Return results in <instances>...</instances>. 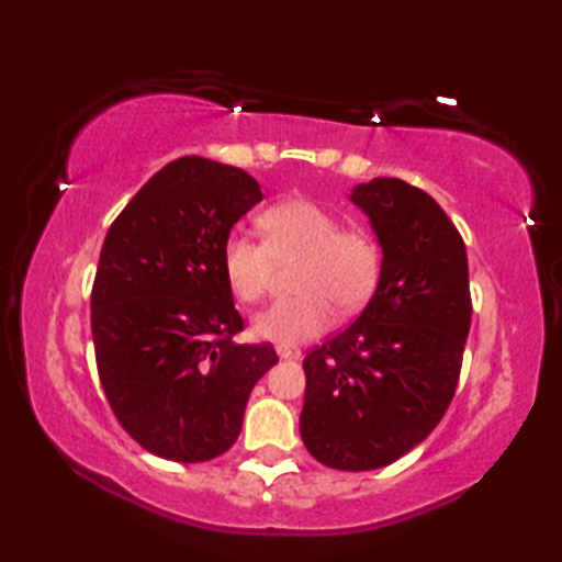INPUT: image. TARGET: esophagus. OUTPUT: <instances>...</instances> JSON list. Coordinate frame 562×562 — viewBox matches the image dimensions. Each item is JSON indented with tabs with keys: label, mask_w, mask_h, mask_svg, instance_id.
Instances as JSON below:
<instances>
[{
	"label": "esophagus",
	"mask_w": 562,
	"mask_h": 562,
	"mask_svg": "<svg viewBox=\"0 0 562 562\" xmlns=\"http://www.w3.org/2000/svg\"><path fill=\"white\" fill-rule=\"evenodd\" d=\"M278 357L280 359H300L302 357V351L297 349V347H284V345H278Z\"/></svg>",
	"instance_id": "1"
}]
</instances>
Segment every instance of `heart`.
<instances>
[{
  "label": "heart",
  "mask_w": 562,
  "mask_h": 562,
  "mask_svg": "<svg viewBox=\"0 0 562 562\" xmlns=\"http://www.w3.org/2000/svg\"><path fill=\"white\" fill-rule=\"evenodd\" d=\"M265 243L233 233L223 245V274L240 302H258L272 260L300 258L294 297L272 302L252 317V337L272 345H302L331 327L335 304L357 312L382 278V245L367 227H345L341 215L307 198H290L260 215Z\"/></svg>",
  "instance_id": "heart-1"
}]
</instances>
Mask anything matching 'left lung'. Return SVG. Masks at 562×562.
Segmentation results:
<instances>
[{
	"label": "left lung",
	"mask_w": 562,
	"mask_h": 562,
	"mask_svg": "<svg viewBox=\"0 0 562 562\" xmlns=\"http://www.w3.org/2000/svg\"><path fill=\"white\" fill-rule=\"evenodd\" d=\"M384 265L347 329L304 357L300 434L319 463L374 471L402 459L449 408L471 327L469 258L429 193L398 178L351 188Z\"/></svg>",
	"instance_id": "1"
}]
</instances>
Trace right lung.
Masks as SVG:
<instances>
[{
  "mask_svg": "<svg viewBox=\"0 0 562 562\" xmlns=\"http://www.w3.org/2000/svg\"><path fill=\"white\" fill-rule=\"evenodd\" d=\"M262 201L243 168L186 156L158 170L109 227L91 292L101 386L133 439L201 463L243 429L272 345H237L243 317L223 274L233 225Z\"/></svg>",
  "mask_w": 562,
  "mask_h": 562,
  "instance_id": "add662e5",
  "label": "right lung"
}]
</instances>
